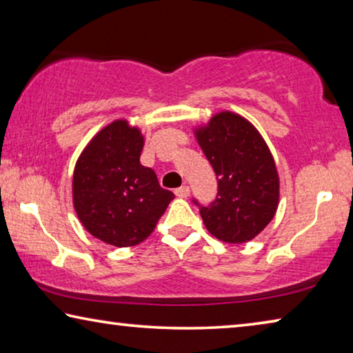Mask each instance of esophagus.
Here are the masks:
<instances>
[{"label":"esophagus","instance_id":"1","mask_svg":"<svg viewBox=\"0 0 353 353\" xmlns=\"http://www.w3.org/2000/svg\"><path fill=\"white\" fill-rule=\"evenodd\" d=\"M174 194L177 196V198H187V196L190 194V188L187 187V185H182V187L174 190Z\"/></svg>","mask_w":353,"mask_h":353}]
</instances>
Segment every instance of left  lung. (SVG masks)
Segmentation results:
<instances>
[{
  "instance_id": "obj_1",
  "label": "left lung",
  "mask_w": 353,
  "mask_h": 353,
  "mask_svg": "<svg viewBox=\"0 0 353 353\" xmlns=\"http://www.w3.org/2000/svg\"><path fill=\"white\" fill-rule=\"evenodd\" d=\"M194 134L218 179L216 199L199 210L207 230L224 243L252 240L271 223L279 205V174L270 148L259 130L234 112L216 113Z\"/></svg>"
}]
</instances>
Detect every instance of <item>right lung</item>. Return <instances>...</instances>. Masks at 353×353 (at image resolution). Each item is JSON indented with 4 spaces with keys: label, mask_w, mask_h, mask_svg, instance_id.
Segmentation results:
<instances>
[{
    "label": "right lung",
    "mask_w": 353,
    "mask_h": 353,
    "mask_svg": "<svg viewBox=\"0 0 353 353\" xmlns=\"http://www.w3.org/2000/svg\"><path fill=\"white\" fill-rule=\"evenodd\" d=\"M145 139L117 119L93 137L77 159L73 205L88 234L117 248L140 244L174 199L140 163Z\"/></svg>",
    "instance_id": "add662e5"
}]
</instances>
